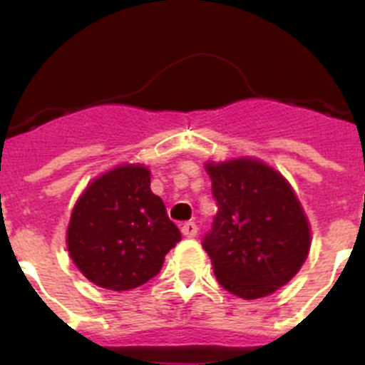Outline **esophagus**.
<instances>
[{
	"label": "esophagus",
	"mask_w": 365,
	"mask_h": 365,
	"mask_svg": "<svg viewBox=\"0 0 365 365\" xmlns=\"http://www.w3.org/2000/svg\"><path fill=\"white\" fill-rule=\"evenodd\" d=\"M182 234L185 237H196V234H198V225L194 223V221H187V223L182 225Z\"/></svg>",
	"instance_id": "1"
}]
</instances>
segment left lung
<instances>
[{
  "label": "left lung",
  "instance_id": "8db88e82",
  "mask_svg": "<svg viewBox=\"0 0 365 365\" xmlns=\"http://www.w3.org/2000/svg\"><path fill=\"white\" fill-rule=\"evenodd\" d=\"M217 203L202 245L225 290L241 299L274 294L308 257L309 225L292 187L252 158L207 165Z\"/></svg>",
  "mask_w": 365,
  "mask_h": 365
}]
</instances>
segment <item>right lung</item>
Returning <instances> with one entry per match:
<instances>
[{
	"label": "right lung",
	"mask_w": 365,
	"mask_h": 365,
	"mask_svg": "<svg viewBox=\"0 0 365 365\" xmlns=\"http://www.w3.org/2000/svg\"><path fill=\"white\" fill-rule=\"evenodd\" d=\"M149 185L151 175L144 165H120L91 182L75 203L68 252L101 288L122 292L144 284L182 240Z\"/></svg>",
	"instance_id": "add662e5"
}]
</instances>
